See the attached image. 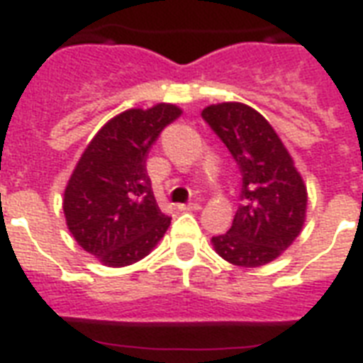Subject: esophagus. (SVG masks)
I'll use <instances>...</instances> for the list:
<instances>
[{
    "mask_svg": "<svg viewBox=\"0 0 363 363\" xmlns=\"http://www.w3.org/2000/svg\"><path fill=\"white\" fill-rule=\"evenodd\" d=\"M177 209H179V211H199V209H201V205H199V203H188V205H177Z\"/></svg>",
    "mask_w": 363,
    "mask_h": 363,
    "instance_id": "esophagus-1",
    "label": "esophagus"
}]
</instances>
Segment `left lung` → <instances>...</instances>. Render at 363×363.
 Wrapping results in <instances>:
<instances>
[{"mask_svg": "<svg viewBox=\"0 0 363 363\" xmlns=\"http://www.w3.org/2000/svg\"><path fill=\"white\" fill-rule=\"evenodd\" d=\"M201 116L232 152L242 177L232 228L211 242L230 264L262 267L303 230L307 186L281 137L258 111L228 101L205 107Z\"/></svg>", "mask_w": 363, "mask_h": 363, "instance_id": "8db88e82", "label": "left lung"}]
</instances>
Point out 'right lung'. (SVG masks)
Segmentation results:
<instances>
[{"instance_id": "add662e5", "label": "right lung", "mask_w": 363, "mask_h": 363, "mask_svg": "<svg viewBox=\"0 0 363 363\" xmlns=\"http://www.w3.org/2000/svg\"><path fill=\"white\" fill-rule=\"evenodd\" d=\"M181 113L177 105L158 104L116 115L88 143L71 173L64 192L67 230L107 267L143 259L169 228L150 188L147 156Z\"/></svg>"}]
</instances>
